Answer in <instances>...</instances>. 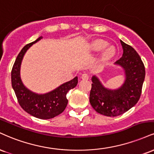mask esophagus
I'll use <instances>...</instances> for the list:
<instances>
[{"instance_id": "obj_1", "label": "esophagus", "mask_w": 154, "mask_h": 154, "mask_svg": "<svg viewBox=\"0 0 154 154\" xmlns=\"http://www.w3.org/2000/svg\"><path fill=\"white\" fill-rule=\"evenodd\" d=\"M81 79H82L83 80H88V79H89V75L86 73H83L82 75H81Z\"/></svg>"}]
</instances>
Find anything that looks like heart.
<instances>
[{
    "instance_id": "b5f03b06",
    "label": "heart",
    "mask_w": 154,
    "mask_h": 154,
    "mask_svg": "<svg viewBox=\"0 0 154 154\" xmlns=\"http://www.w3.org/2000/svg\"><path fill=\"white\" fill-rule=\"evenodd\" d=\"M107 45V43L105 41H103V40H97L94 42L93 44V49L95 50V51H101L103 49H104ZM114 53L113 48L112 47H109L104 50V53H103V56H102V58L104 60H108L112 57Z\"/></svg>"
}]
</instances>
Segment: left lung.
I'll return each mask as SVG.
<instances>
[{"label": "left lung", "mask_w": 154, "mask_h": 154, "mask_svg": "<svg viewBox=\"0 0 154 154\" xmlns=\"http://www.w3.org/2000/svg\"><path fill=\"white\" fill-rule=\"evenodd\" d=\"M123 54L115 65L122 68L125 81L115 89L105 87L97 75L91 78L89 102L96 112L107 117L126 112L138 102L145 79V67L141 58L131 46L120 40Z\"/></svg>", "instance_id": "1"}]
</instances>
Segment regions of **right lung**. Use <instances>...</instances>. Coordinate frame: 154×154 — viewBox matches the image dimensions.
Masks as SVG:
<instances>
[{
  "label": "right lung",
  "instance_id": "add662e5",
  "mask_svg": "<svg viewBox=\"0 0 154 154\" xmlns=\"http://www.w3.org/2000/svg\"><path fill=\"white\" fill-rule=\"evenodd\" d=\"M42 39L39 37L35 41L22 48L16 57L11 70V84L18 102L22 109L32 116L42 120L53 118L61 114L68 104L66 94L78 84V77L61 84L58 87L45 94H37L24 86L20 75V69L25 53L32 45Z\"/></svg>",
  "mask_w": 154,
  "mask_h": 154
}]
</instances>
